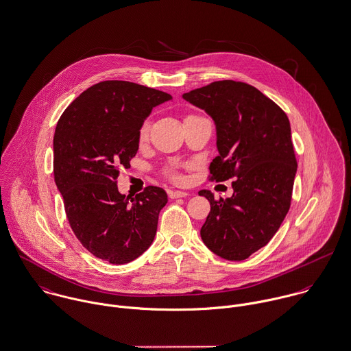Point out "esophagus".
Instances as JSON below:
<instances>
[{
  "instance_id": "34e87169",
  "label": "esophagus",
  "mask_w": 351,
  "mask_h": 351,
  "mask_svg": "<svg viewBox=\"0 0 351 351\" xmlns=\"http://www.w3.org/2000/svg\"><path fill=\"white\" fill-rule=\"evenodd\" d=\"M189 194L184 193V191H169V198L171 199H176V198H184L187 197Z\"/></svg>"
}]
</instances>
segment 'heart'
Returning a JSON list of instances; mask_svg holds the SVG:
<instances>
[{
  "mask_svg": "<svg viewBox=\"0 0 351 351\" xmlns=\"http://www.w3.org/2000/svg\"><path fill=\"white\" fill-rule=\"evenodd\" d=\"M191 117H195V115H189L186 119H189V118H191ZM149 129H150L149 123H147V122H145V123L142 125V128H141L140 130L141 140H145V138L147 137V134H149ZM171 176H172V179H173V180H180V176H179L178 173H175V172H171Z\"/></svg>",
  "mask_w": 351,
  "mask_h": 351,
  "instance_id": "1",
  "label": "heart"
}]
</instances>
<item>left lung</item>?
Segmentation results:
<instances>
[{
  "instance_id": "1",
  "label": "left lung",
  "mask_w": 351,
  "mask_h": 351,
  "mask_svg": "<svg viewBox=\"0 0 351 351\" xmlns=\"http://www.w3.org/2000/svg\"><path fill=\"white\" fill-rule=\"evenodd\" d=\"M183 99L215 123L219 154L210 180L234 179L230 198L199 191L210 202L201 237L215 255L244 261L273 239L290 208L297 171L290 122L280 106L241 81H214Z\"/></svg>"
}]
</instances>
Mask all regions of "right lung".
Listing matches in <instances>:
<instances>
[{"instance_id": "obj_1", "label": "right lung", "mask_w": 351, "mask_h": 351, "mask_svg": "<svg viewBox=\"0 0 351 351\" xmlns=\"http://www.w3.org/2000/svg\"><path fill=\"white\" fill-rule=\"evenodd\" d=\"M171 95L130 81H101L84 90L61 115L54 133V180L71 230L96 258L125 265L153 243L167 193L147 186L134 198L118 191L140 129L153 107Z\"/></svg>"}]
</instances>
